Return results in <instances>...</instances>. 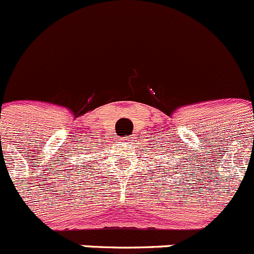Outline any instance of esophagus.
<instances>
[{
  "label": "esophagus",
  "mask_w": 254,
  "mask_h": 254,
  "mask_svg": "<svg viewBox=\"0 0 254 254\" xmlns=\"http://www.w3.org/2000/svg\"><path fill=\"white\" fill-rule=\"evenodd\" d=\"M125 142H127V144H131V141H132V137H125Z\"/></svg>",
  "instance_id": "obj_1"
}]
</instances>
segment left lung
<instances>
[{"label":"left lung","mask_w":254,"mask_h":254,"mask_svg":"<svg viewBox=\"0 0 254 254\" xmlns=\"http://www.w3.org/2000/svg\"><path fill=\"white\" fill-rule=\"evenodd\" d=\"M167 169H169V170H170V167H167Z\"/></svg>","instance_id":"8db88e82"}]
</instances>
